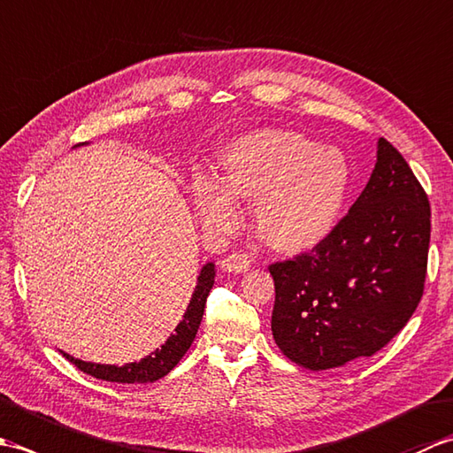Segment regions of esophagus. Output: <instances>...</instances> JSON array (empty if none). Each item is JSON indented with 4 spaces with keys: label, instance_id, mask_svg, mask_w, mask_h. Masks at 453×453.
I'll list each match as a JSON object with an SVG mask.
<instances>
[{
    "label": "esophagus",
    "instance_id": "34e87169",
    "mask_svg": "<svg viewBox=\"0 0 453 453\" xmlns=\"http://www.w3.org/2000/svg\"><path fill=\"white\" fill-rule=\"evenodd\" d=\"M221 271L226 273H234V274H242L245 273L249 266H251V261H249V257L243 253H234V255H227L226 258H221Z\"/></svg>",
    "mask_w": 453,
    "mask_h": 453
}]
</instances>
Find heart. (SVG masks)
<instances>
[{
  "mask_svg": "<svg viewBox=\"0 0 453 453\" xmlns=\"http://www.w3.org/2000/svg\"><path fill=\"white\" fill-rule=\"evenodd\" d=\"M352 169L344 153L305 134L257 130L227 143L219 157V182L198 177L192 200L202 226L234 232L237 200L257 202L255 226L278 253L311 251L329 237L344 214Z\"/></svg>",
  "mask_w": 453,
  "mask_h": 453,
  "instance_id": "b5f03b06",
  "label": "heart"
}]
</instances>
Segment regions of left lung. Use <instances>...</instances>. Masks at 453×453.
Instances as JSON below:
<instances>
[{
    "mask_svg": "<svg viewBox=\"0 0 453 453\" xmlns=\"http://www.w3.org/2000/svg\"><path fill=\"white\" fill-rule=\"evenodd\" d=\"M428 243L426 192L380 138L368 185L334 232L311 253L268 266L278 349L315 372L381 350L425 292Z\"/></svg>",
    "mask_w": 453,
    "mask_h": 453,
    "instance_id": "left-lung-1",
    "label": "left lung"
}]
</instances>
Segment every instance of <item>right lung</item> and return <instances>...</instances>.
I'll return each mask as SVG.
<instances>
[{"mask_svg":"<svg viewBox=\"0 0 453 453\" xmlns=\"http://www.w3.org/2000/svg\"><path fill=\"white\" fill-rule=\"evenodd\" d=\"M214 276H216L214 263H206L202 266L200 276L196 280V288L190 297V303L187 307L185 315H182V321L175 326V333L169 336L161 349L153 350L150 356L142 358L140 362L111 365V364L83 362L65 352L62 354L72 364H75V368L81 370L83 373L93 375V378L97 380L117 381V383H153L161 380L163 375H167L173 368H175L179 360L190 349L192 341H195L202 315H204L206 297L211 290V286H214Z\"/></svg>","mask_w":453,"mask_h":453,"instance_id":"add662e5","label":"right lung"}]
</instances>
